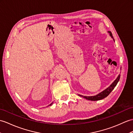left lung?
<instances>
[{
	"label": "left lung",
	"instance_id": "obj_1",
	"mask_svg": "<svg viewBox=\"0 0 133 133\" xmlns=\"http://www.w3.org/2000/svg\"><path fill=\"white\" fill-rule=\"evenodd\" d=\"M108 33L109 34V35L111 37V38H113V41H115V39H114V38L113 37L112 34V33H111V32L108 31ZM119 79H120V74H119L115 81H114L112 83V84H111L107 88L105 89H104V91L101 92L100 93L98 94L97 95H95V96H83V95H79V94H78V95L79 96H81L83 98H85V99L88 100H91V101H97V100H102V99H103V98H104L105 97H107L109 95L110 92L113 90V89L115 88V87L117 84V83H118V82H119Z\"/></svg>",
	"mask_w": 133,
	"mask_h": 133
}]
</instances>
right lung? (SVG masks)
Wrapping results in <instances>:
<instances>
[{"label": "right lung", "mask_w": 133, "mask_h": 133, "mask_svg": "<svg viewBox=\"0 0 133 133\" xmlns=\"http://www.w3.org/2000/svg\"><path fill=\"white\" fill-rule=\"evenodd\" d=\"M52 103H51L50 105H49V106H50V105H52Z\"/></svg>", "instance_id": "obj_1"}]
</instances>
